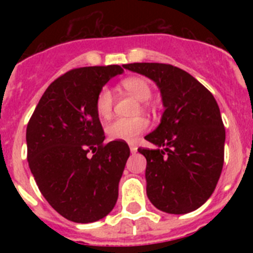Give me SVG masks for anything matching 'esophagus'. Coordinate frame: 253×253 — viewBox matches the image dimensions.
<instances>
[{
  "instance_id": "1",
  "label": "esophagus",
  "mask_w": 253,
  "mask_h": 253,
  "mask_svg": "<svg viewBox=\"0 0 253 253\" xmlns=\"http://www.w3.org/2000/svg\"><path fill=\"white\" fill-rule=\"evenodd\" d=\"M129 148H130L131 153H135V152H137V149H138V147L135 146L134 143H130V144H129Z\"/></svg>"
}]
</instances>
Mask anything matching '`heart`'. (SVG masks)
Masks as SVG:
<instances>
[{"label": "heart", "instance_id": "obj_1", "mask_svg": "<svg viewBox=\"0 0 253 253\" xmlns=\"http://www.w3.org/2000/svg\"><path fill=\"white\" fill-rule=\"evenodd\" d=\"M122 87L126 92L137 97L139 101H143L142 107L146 109L148 106L146 101H148L153 95V90L149 84V81L144 77L139 76H133V77L124 78L120 82ZM114 95L110 88L102 87L99 91L95 100V109L96 113L100 118L106 119L111 115L114 109ZM148 129V122L147 119L138 116V118H131V119H125V118H119L114 122L109 123L106 125V134L107 137L113 140H125V142H133L137 139L140 134Z\"/></svg>", "mask_w": 253, "mask_h": 253}]
</instances>
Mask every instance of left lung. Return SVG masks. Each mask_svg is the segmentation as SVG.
<instances>
[{
	"mask_svg": "<svg viewBox=\"0 0 253 253\" xmlns=\"http://www.w3.org/2000/svg\"><path fill=\"white\" fill-rule=\"evenodd\" d=\"M123 67L153 80L165 106L158 128L146 135L158 148H138L147 160V196L169 214L196 210L215 190L224 163L225 129L214 96L172 64Z\"/></svg>",
	"mask_w": 253,
	"mask_h": 253,
	"instance_id": "8db88e82",
	"label": "left lung"
}]
</instances>
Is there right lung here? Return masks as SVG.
<instances>
[{"label":"right lung","instance_id":"add662e5","mask_svg":"<svg viewBox=\"0 0 253 253\" xmlns=\"http://www.w3.org/2000/svg\"><path fill=\"white\" fill-rule=\"evenodd\" d=\"M120 66L71 69L51 82L26 128L28 162L50 207L76 223L110 213L130 149L124 140L104 143L96 96Z\"/></svg>","mask_w":253,"mask_h":253}]
</instances>
